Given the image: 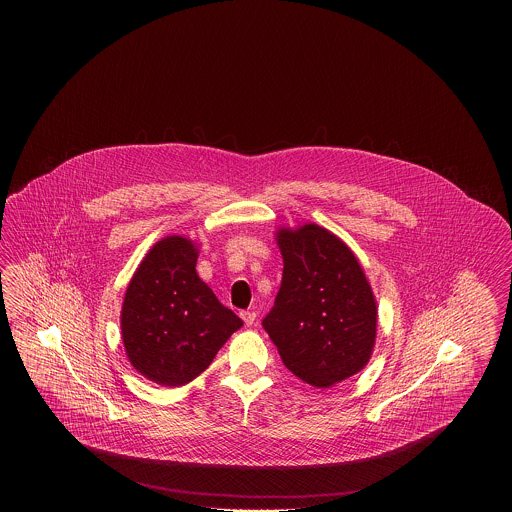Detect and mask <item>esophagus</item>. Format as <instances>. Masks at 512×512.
Instances as JSON below:
<instances>
[{
    "label": "esophagus",
    "instance_id": "esophagus-1",
    "mask_svg": "<svg viewBox=\"0 0 512 512\" xmlns=\"http://www.w3.org/2000/svg\"><path fill=\"white\" fill-rule=\"evenodd\" d=\"M240 315L244 318V322L247 326H251V324L255 322V318H257V313H255V311H242Z\"/></svg>",
    "mask_w": 512,
    "mask_h": 512
}]
</instances>
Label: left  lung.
I'll return each mask as SVG.
<instances>
[{"label": "left lung", "mask_w": 512, "mask_h": 512, "mask_svg": "<svg viewBox=\"0 0 512 512\" xmlns=\"http://www.w3.org/2000/svg\"><path fill=\"white\" fill-rule=\"evenodd\" d=\"M276 238L282 284L263 328L288 370L315 388H330L372 355L374 295L357 257L332 232L305 224L282 228Z\"/></svg>", "instance_id": "8db88e82"}]
</instances>
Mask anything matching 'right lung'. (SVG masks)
Instances as JSON below:
<instances>
[{"instance_id": "add662e5", "label": "right lung", "mask_w": 512, "mask_h": 512, "mask_svg": "<svg viewBox=\"0 0 512 512\" xmlns=\"http://www.w3.org/2000/svg\"><path fill=\"white\" fill-rule=\"evenodd\" d=\"M197 249L182 236L153 245L134 272L122 303L126 355L147 380L184 386L213 363L244 326L197 276Z\"/></svg>"}]
</instances>
